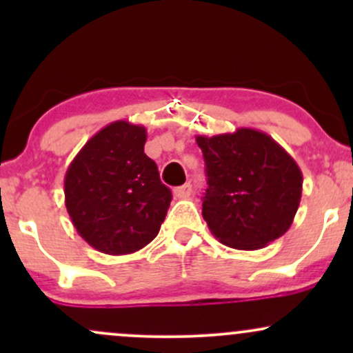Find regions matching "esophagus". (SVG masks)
Masks as SVG:
<instances>
[{"label": "esophagus", "instance_id": "obj_1", "mask_svg": "<svg viewBox=\"0 0 353 353\" xmlns=\"http://www.w3.org/2000/svg\"><path fill=\"white\" fill-rule=\"evenodd\" d=\"M190 194H192V185L190 184H184L181 185V188L174 189V196H176L177 199H188Z\"/></svg>", "mask_w": 353, "mask_h": 353}]
</instances>
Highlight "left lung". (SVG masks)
Returning <instances> with one entry per match:
<instances>
[{
  "label": "left lung",
  "mask_w": 353,
  "mask_h": 353,
  "mask_svg": "<svg viewBox=\"0 0 353 353\" xmlns=\"http://www.w3.org/2000/svg\"><path fill=\"white\" fill-rule=\"evenodd\" d=\"M208 185L202 217L224 245L257 250L292 225L302 197V171L265 132L239 128L197 136Z\"/></svg>",
  "instance_id": "1"
}]
</instances>
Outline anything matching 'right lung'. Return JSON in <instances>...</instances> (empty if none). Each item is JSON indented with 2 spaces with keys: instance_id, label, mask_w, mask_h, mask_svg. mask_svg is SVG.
I'll return each instance as SVG.
<instances>
[{
  "instance_id": "obj_1",
  "label": "right lung",
  "mask_w": 353,
  "mask_h": 353,
  "mask_svg": "<svg viewBox=\"0 0 353 353\" xmlns=\"http://www.w3.org/2000/svg\"><path fill=\"white\" fill-rule=\"evenodd\" d=\"M148 131L114 121L76 154L64 176V204L89 245L109 255L132 254L159 234L172 194L145 156Z\"/></svg>"
}]
</instances>
